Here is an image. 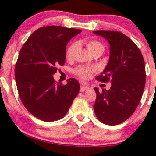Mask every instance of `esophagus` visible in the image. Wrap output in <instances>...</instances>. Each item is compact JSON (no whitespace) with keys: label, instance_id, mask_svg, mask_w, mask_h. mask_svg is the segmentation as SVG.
Segmentation results:
<instances>
[{"label":"esophagus","instance_id":"esophagus-1","mask_svg":"<svg viewBox=\"0 0 156 156\" xmlns=\"http://www.w3.org/2000/svg\"><path fill=\"white\" fill-rule=\"evenodd\" d=\"M90 87L87 85H82L81 87H80V92H85V91L88 90Z\"/></svg>","mask_w":156,"mask_h":156}]
</instances>
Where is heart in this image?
Wrapping results in <instances>:
<instances>
[{
    "label": "heart",
    "instance_id": "obj_1",
    "mask_svg": "<svg viewBox=\"0 0 156 156\" xmlns=\"http://www.w3.org/2000/svg\"><path fill=\"white\" fill-rule=\"evenodd\" d=\"M86 46L88 51L91 54L96 52H103L104 50V45L101 43L100 41H96V40H90L86 42ZM76 47V44L75 43H72L69 45L66 49V55L68 59H71L75 51V49ZM95 71V69L93 68L87 67V66H80L77 69H75V74H76L82 80H87L92 74Z\"/></svg>",
    "mask_w": 156,
    "mask_h": 156
}]
</instances>
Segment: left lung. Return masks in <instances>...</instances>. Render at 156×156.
<instances>
[{
    "label": "left lung",
    "mask_w": 156,
    "mask_h": 156,
    "mask_svg": "<svg viewBox=\"0 0 156 156\" xmlns=\"http://www.w3.org/2000/svg\"><path fill=\"white\" fill-rule=\"evenodd\" d=\"M109 44L110 55L103 72L96 77L102 82L110 81V89L95 87V114L101 122L109 126L121 123L131 117L140 103L146 81L145 65L140 49L132 40L118 31L98 30Z\"/></svg>",
    "instance_id": "8db88e82"
}]
</instances>
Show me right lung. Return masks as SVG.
Listing matches in <instances>:
<instances>
[{
	"instance_id": "right-lung-1",
	"label": "right lung",
	"mask_w": 156,
	"mask_h": 156,
	"mask_svg": "<svg viewBox=\"0 0 156 156\" xmlns=\"http://www.w3.org/2000/svg\"><path fill=\"white\" fill-rule=\"evenodd\" d=\"M81 31L56 25L40 27L20 50L14 69L18 93L27 111L39 120L63 118L79 93L77 80L70 78L63 85L53 75L65 63L68 42Z\"/></svg>"
}]
</instances>
